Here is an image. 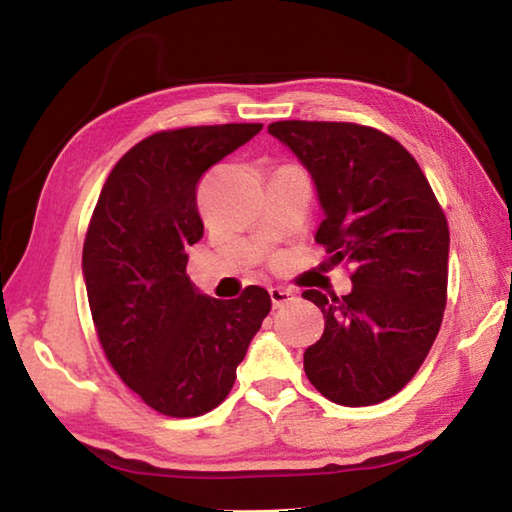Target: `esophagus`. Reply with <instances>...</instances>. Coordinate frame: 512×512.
I'll list each match as a JSON object with an SVG mask.
<instances>
[{
  "label": "esophagus",
  "instance_id": "34e87169",
  "mask_svg": "<svg viewBox=\"0 0 512 512\" xmlns=\"http://www.w3.org/2000/svg\"><path fill=\"white\" fill-rule=\"evenodd\" d=\"M268 296H271V302L275 309H280L284 305H289V302L296 300V291L291 289H282V287H271L268 289Z\"/></svg>",
  "mask_w": 512,
  "mask_h": 512
}]
</instances>
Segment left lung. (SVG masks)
I'll use <instances>...</instances> for the list:
<instances>
[{
  "mask_svg": "<svg viewBox=\"0 0 512 512\" xmlns=\"http://www.w3.org/2000/svg\"><path fill=\"white\" fill-rule=\"evenodd\" d=\"M268 133L311 173L316 244L352 266L348 296L302 293L325 316L305 350L316 391L343 406L400 393L427 359L447 305L449 228L420 164L391 135L348 121H275Z\"/></svg>",
  "mask_w": 512,
  "mask_h": 512,
  "instance_id": "8db88e82",
  "label": "left lung"
}]
</instances>
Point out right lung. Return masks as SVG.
Here are the masks:
<instances>
[{
  "mask_svg": "<svg viewBox=\"0 0 512 512\" xmlns=\"http://www.w3.org/2000/svg\"><path fill=\"white\" fill-rule=\"evenodd\" d=\"M262 124L189 126L135 144L103 185L83 244V277L103 352L121 381L162 415L219 406L271 296L248 287L216 300L187 275L203 237L196 185Z\"/></svg>",
  "mask_w": 512,
  "mask_h": 512,
  "instance_id": "add662e5",
  "label": "right lung"
}]
</instances>
